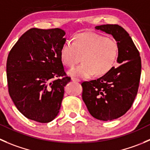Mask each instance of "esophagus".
<instances>
[{
	"label": "esophagus",
	"mask_w": 150,
	"mask_h": 150,
	"mask_svg": "<svg viewBox=\"0 0 150 150\" xmlns=\"http://www.w3.org/2000/svg\"><path fill=\"white\" fill-rule=\"evenodd\" d=\"M72 81H76V82H80V81H81V80L78 79V78H75V77H72Z\"/></svg>",
	"instance_id": "1"
}]
</instances>
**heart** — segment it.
I'll return each mask as SVG.
<instances>
[{
	"label": "heart",
	"instance_id": "obj_1",
	"mask_svg": "<svg viewBox=\"0 0 150 150\" xmlns=\"http://www.w3.org/2000/svg\"><path fill=\"white\" fill-rule=\"evenodd\" d=\"M117 41L96 33L76 35L74 42H65L61 48V58L64 65L72 67L83 63L69 71L72 76L88 78L94 73L98 76L107 73L115 64L118 56Z\"/></svg>",
	"mask_w": 150,
	"mask_h": 150
}]
</instances>
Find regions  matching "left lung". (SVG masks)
<instances>
[{
    "instance_id": "obj_1",
    "label": "left lung",
    "mask_w": 150,
    "mask_h": 150,
    "mask_svg": "<svg viewBox=\"0 0 150 150\" xmlns=\"http://www.w3.org/2000/svg\"><path fill=\"white\" fill-rule=\"evenodd\" d=\"M95 28L114 36L118 44L117 62L120 65L98 79L83 82L82 99L93 117L110 121L131 108L139 89L142 61L131 37L122 26L107 24Z\"/></svg>"
}]
</instances>
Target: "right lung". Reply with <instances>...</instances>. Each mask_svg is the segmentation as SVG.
I'll list each match as a JSON object with an SVG mask.
<instances>
[{"instance_id": "add662e5", "label": "right lung", "mask_w": 150, "mask_h": 150, "mask_svg": "<svg viewBox=\"0 0 150 150\" xmlns=\"http://www.w3.org/2000/svg\"><path fill=\"white\" fill-rule=\"evenodd\" d=\"M64 35L61 28H30L8 53V93L19 111L29 120L47 123L59 114L64 86L71 81L61 58Z\"/></svg>"}]
</instances>
